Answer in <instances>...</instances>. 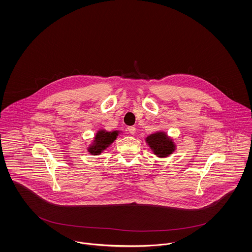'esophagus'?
I'll use <instances>...</instances> for the list:
<instances>
[{"label":"esophagus","instance_id":"obj_1","mask_svg":"<svg viewBox=\"0 0 252 252\" xmlns=\"http://www.w3.org/2000/svg\"><path fill=\"white\" fill-rule=\"evenodd\" d=\"M127 131L130 133V134H134L136 131V128L134 126H128L127 127Z\"/></svg>","mask_w":252,"mask_h":252}]
</instances>
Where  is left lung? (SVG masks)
I'll list each match as a JSON object with an SVG mask.
<instances>
[{
  "label": "left lung",
  "instance_id": "8db88e82",
  "mask_svg": "<svg viewBox=\"0 0 252 252\" xmlns=\"http://www.w3.org/2000/svg\"><path fill=\"white\" fill-rule=\"evenodd\" d=\"M147 142L155 152V155L165 157L174 151V143L168 139L165 133H155L147 138Z\"/></svg>",
  "mask_w": 252,
  "mask_h": 252
}]
</instances>
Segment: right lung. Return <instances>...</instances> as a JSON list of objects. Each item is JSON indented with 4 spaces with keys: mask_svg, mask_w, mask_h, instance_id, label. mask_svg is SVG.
<instances>
[{
    "mask_svg": "<svg viewBox=\"0 0 252 252\" xmlns=\"http://www.w3.org/2000/svg\"><path fill=\"white\" fill-rule=\"evenodd\" d=\"M116 131L113 132H106L100 130L97 132V136L95 137V145L89 149L90 154L92 155H98L101 153L102 150L106 149L115 139H116Z\"/></svg>",
    "mask_w": 252,
    "mask_h": 252,
    "instance_id": "right-lung-1",
    "label": "right lung"
}]
</instances>
